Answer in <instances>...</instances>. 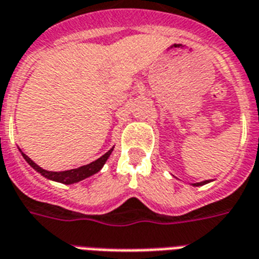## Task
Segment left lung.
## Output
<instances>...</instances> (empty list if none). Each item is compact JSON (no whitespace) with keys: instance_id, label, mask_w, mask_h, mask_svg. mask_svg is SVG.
<instances>
[{"instance_id":"1","label":"left lung","mask_w":259,"mask_h":259,"mask_svg":"<svg viewBox=\"0 0 259 259\" xmlns=\"http://www.w3.org/2000/svg\"><path fill=\"white\" fill-rule=\"evenodd\" d=\"M206 183H208V181L199 182V183H194V186H203V185H206Z\"/></svg>"}]
</instances>
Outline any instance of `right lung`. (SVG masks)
<instances>
[{
	"label": "right lung",
	"mask_w": 259,
	"mask_h": 259,
	"mask_svg": "<svg viewBox=\"0 0 259 259\" xmlns=\"http://www.w3.org/2000/svg\"><path fill=\"white\" fill-rule=\"evenodd\" d=\"M113 148L104 154L101 158H99L95 162L90 163V164L81 165V167H78V168H73V169H68V171H61V172H55V171H47V169L41 168L40 165H37L36 163L33 162L32 159L26 156L24 152H21L24 159L26 162L30 164V167L36 169L37 172H40L42 177H45L47 179H51V181L55 182H60V183H64V185H72V183H77V182L82 181V179H85V178L91 177V175H94V174L99 172L101 168H103V165L105 164L107 162V159L109 158V155L112 152Z\"/></svg>",
	"instance_id": "right-lung-1"
}]
</instances>
